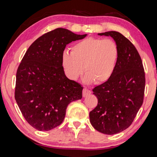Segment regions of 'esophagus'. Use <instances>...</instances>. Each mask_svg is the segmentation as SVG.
<instances>
[{
	"label": "esophagus",
	"instance_id": "34e87169",
	"mask_svg": "<svg viewBox=\"0 0 157 157\" xmlns=\"http://www.w3.org/2000/svg\"><path fill=\"white\" fill-rule=\"evenodd\" d=\"M91 94V91H90L89 89H86V88H84L83 89V91H82V95H83V97L88 96V95H90Z\"/></svg>",
	"mask_w": 157,
	"mask_h": 157
}]
</instances>
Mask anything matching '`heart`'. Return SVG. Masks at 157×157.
<instances>
[{"mask_svg": "<svg viewBox=\"0 0 157 157\" xmlns=\"http://www.w3.org/2000/svg\"><path fill=\"white\" fill-rule=\"evenodd\" d=\"M118 52V46L112 39L89 37L74 44L71 52H63L62 66L71 79H78L84 70L85 83L102 84L112 76Z\"/></svg>", "mask_w": 157, "mask_h": 157, "instance_id": "b5f03b06", "label": "heart"}]
</instances>
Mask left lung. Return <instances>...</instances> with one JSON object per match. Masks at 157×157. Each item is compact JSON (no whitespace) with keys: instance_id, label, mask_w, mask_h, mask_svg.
I'll return each mask as SVG.
<instances>
[{"instance_id":"8db88e82","label":"left lung","mask_w":157,"mask_h":157,"mask_svg":"<svg viewBox=\"0 0 157 157\" xmlns=\"http://www.w3.org/2000/svg\"><path fill=\"white\" fill-rule=\"evenodd\" d=\"M98 35L112 37L119 52L111 78L93 89L98 103L90 111L89 118L97 131L112 135L128 128L141 107L145 86V71L139 53L123 34L109 31Z\"/></svg>"}]
</instances>
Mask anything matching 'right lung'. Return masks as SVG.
Wrapping results in <instances>:
<instances>
[{
    "label": "right lung",
    "instance_id": "add662e5",
    "mask_svg": "<svg viewBox=\"0 0 157 157\" xmlns=\"http://www.w3.org/2000/svg\"><path fill=\"white\" fill-rule=\"evenodd\" d=\"M64 28L43 34L28 48L18 66L14 97L26 121L39 131L62 124L66 108L82 98V87L65 75L62 56L66 45L84 39Z\"/></svg>",
    "mask_w": 157,
    "mask_h": 157
}]
</instances>
